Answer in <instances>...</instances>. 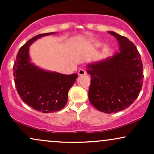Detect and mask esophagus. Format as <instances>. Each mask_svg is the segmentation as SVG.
I'll return each instance as SVG.
<instances>
[{"mask_svg":"<svg viewBox=\"0 0 154 154\" xmlns=\"http://www.w3.org/2000/svg\"><path fill=\"white\" fill-rule=\"evenodd\" d=\"M78 75H86V72L85 71L84 69H80L78 72Z\"/></svg>","mask_w":154,"mask_h":154,"instance_id":"esophagus-1","label":"esophagus"}]
</instances>
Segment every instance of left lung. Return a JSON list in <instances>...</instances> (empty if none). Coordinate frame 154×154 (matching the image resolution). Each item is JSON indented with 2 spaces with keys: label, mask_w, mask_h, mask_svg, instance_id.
<instances>
[{
  "label": "left lung",
  "mask_w": 154,
  "mask_h": 154,
  "mask_svg": "<svg viewBox=\"0 0 154 154\" xmlns=\"http://www.w3.org/2000/svg\"><path fill=\"white\" fill-rule=\"evenodd\" d=\"M109 34L119 43V51L113 56L87 65L91 75L88 98L98 111L111 114L127 109L142 89L143 70L140 55L126 37L112 31Z\"/></svg>",
  "instance_id": "obj_1"
}]
</instances>
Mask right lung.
<instances>
[{"label":"right lung","instance_id":"obj_1","mask_svg":"<svg viewBox=\"0 0 154 154\" xmlns=\"http://www.w3.org/2000/svg\"><path fill=\"white\" fill-rule=\"evenodd\" d=\"M44 33L33 37L19 49L14 64L15 85L20 98L35 110L43 113L58 111L65 106L68 92L77 77V74L63 75L47 71L31 62L29 46L35 40L55 34Z\"/></svg>","mask_w":154,"mask_h":154}]
</instances>
